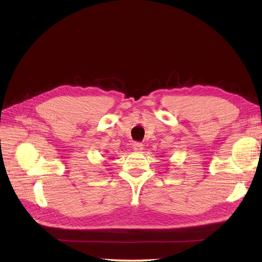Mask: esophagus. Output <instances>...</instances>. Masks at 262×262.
Wrapping results in <instances>:
<instances>
[{
    "instance_id": "34e87169",
    "label": "esophagus",
    "mask_w": 262,
    "mask_h": 262,
    "mask_svg": "<svg viewBox=\"0 0 262 262\" xmlns=\"http://www.w3.org/2000/svg\"><path fill=\"white\" fill-rule=\"evenodd\" d=\"M132 146H133V149L136 150V152H141V150L143 149V144L140 143V142H134Z\"/></svg>"
}]
</instances>
